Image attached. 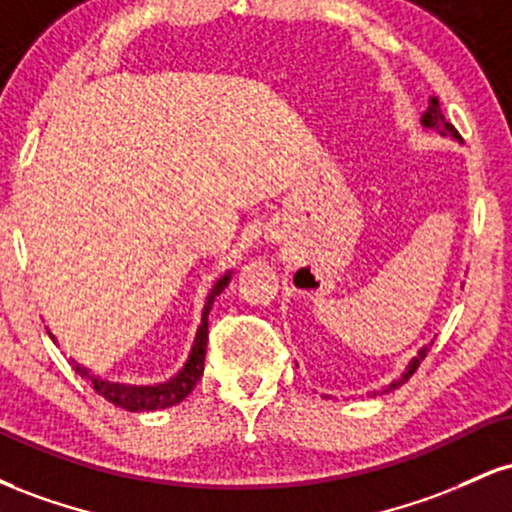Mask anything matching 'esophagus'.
I'll return each mask as SVG.
<instances>
[{"label":"esophagus","mask_w":512,"mask_h":512,"mask_svg":"<svg viewBox=\"0 0 512 512\" xmlns=\"http://www.w3.org/2000/svg\"><path fill=\"white\" fill-rule=\"evenodd\" d=\"M269 238H272V240H279V236H276V228H269Z\"/></svg>","instance_id":"esophagus-1"}]
</instances>
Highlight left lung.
<instances>
[{
    "label": "left lung",
    "mask_w": 512,
    "mask_h": 512,
    "mask_svg": "<svg viewBox=\"0 0 512 512\" xmlns=\"http://www.w3.org/2000/svg\"><path fill=\"white\" fill-rule=\"evenodd\" d=\"M421 122H424V127H436V129H443V134L448 132L450 137L460 139V132H457V129L452 127L448 120H445V115H443V110H440V103H438V98H436V96H431V101H428V110H426V113H424V120H421ZM426 351H428V346H424V349L419 351V356H416V358H411V363H409L407 373H404L402 378L397 380V383H392V385H390V390H395L397 385H402L404 380H409L411 375L416 373V368H419V366H421V361H424Z\"/></svg>",
    "instance_id": "1"
}]
</instances>
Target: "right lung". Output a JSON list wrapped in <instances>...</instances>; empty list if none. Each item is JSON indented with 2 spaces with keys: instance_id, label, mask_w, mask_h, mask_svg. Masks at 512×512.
<instances>
[{
  "instance_id": "add662e5",
  "label": "right lung",
  "mask_w": 512,
  "mask_h": 512,
  "mask_svg": "<svg viewBox=\"0 0 512 512\" xmlns=\"http://www.w3.org/2000/svg\"><path fill=\"white\" fill-rule=\"evenodd\" d=\"M226 286H228V274L221 276V279L216 281L214 289H211L207 305H204L202 325H199L195 346H192V354H190V358H187L185 368H182L173 380H168V383L156 385V387H129V385L108 383V380H98L96 375L88 373V370L81 368L79 363H74V370L76 373H81V378L91 380L93 390H96L98 395H101L103 399H108L110 404H115V407H120V409L154 411V409L173 407V404L182 402V399L190 395V392L195 390V385L199 383V378H202L204 356H207V339H209L207 317H209V310H211V303H214V298L219 296Z\"/></svg>"
}]
</instances>
